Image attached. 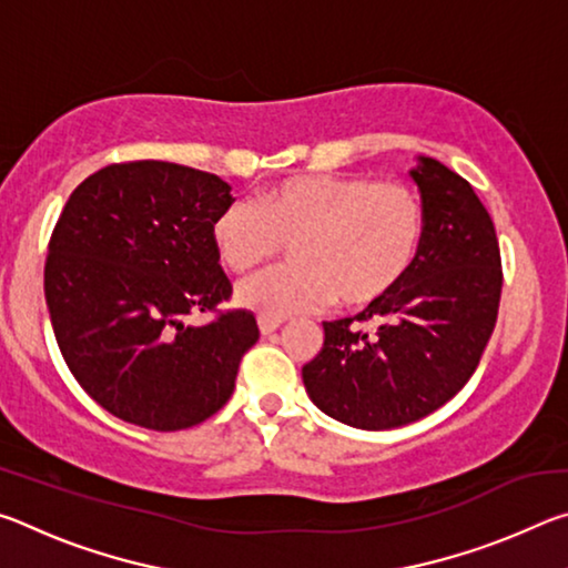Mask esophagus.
Listing matches in <instances>:
<instances>
[{"label":"esophagus","mask_w":568,"mask_h":568,"mask_svg":"<svg viewBox=\"0 0 568 568\" xmlns=\"http://www.w3.org/2000/svg\"><path fill=\"white\" fill-rule=\"evenodd\" d=\"M281 325H283V318H267V315H261V318H257V328H261L263 335L275 333Z\"/></svg>","instance_id":"obj_1"}]
</instances>
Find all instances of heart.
I'll return each mask as SVG.
<instances>
[{
    "label": "heart",
    "instance_id": "heart-1",
    "mask_svg": "<svg viewBox=\"0 0 568 568\" xmlns=\"http://www.w3.org/2000/svg\"><path fill=\"white\" fill-rule=\"evenodd\" d=\"M230 273L250 275L293 247L295 265L240 285L237 303L267 318L315 311L333 297L368 307L388 297L416 265L426 203L403 180L303 175L265 187L257 207L230 203L210 227Z\"/></svg>",
    "mask_w": 568,
    "mask_h": 568
}]
</instances>
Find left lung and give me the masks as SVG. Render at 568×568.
<instances>
[{
    "instance_id": "1",
    "label": "left lung",
    "mask_w": 568,
    "mask_h": 568,
    "mask_svg": "<svg viewBox=\"0 0 568 568\" xmlns=\"http://www.w3.org/2000/svg\"><path fill=\"white\" fill-rule=\"evenodd\" d=\"M410 178L426 203L416 265L381 303L323 323V348L303 365L315 406L353 428H398L444 406L496 328L504 271L491 215L468 180L434 158H420Z\"/></svg>"
}]
</instances>
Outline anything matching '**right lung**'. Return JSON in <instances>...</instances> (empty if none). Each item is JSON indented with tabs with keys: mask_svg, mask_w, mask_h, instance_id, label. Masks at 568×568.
<instances>
[{
	"mask_svg": "<svg viewBox=\"0 0 568 568\" xmlns=\"http://www.w3.org/2000/svg\"><path fill=\"white\" fill-rule=\"evenodd\" d=\"M233 203L210 172L114 162L74 187L52 230L44 297L77 383L104 410L150 430L203 423L235 390L255 315L217 311L233 285L210 237ZM192 312H215L195 329Z\"/></svg>",
	"mask_w": 568,
	"mask_h": 568,
	"instance_id": "right-lung-1",
	"label": "right lung"
}]
</instances>
